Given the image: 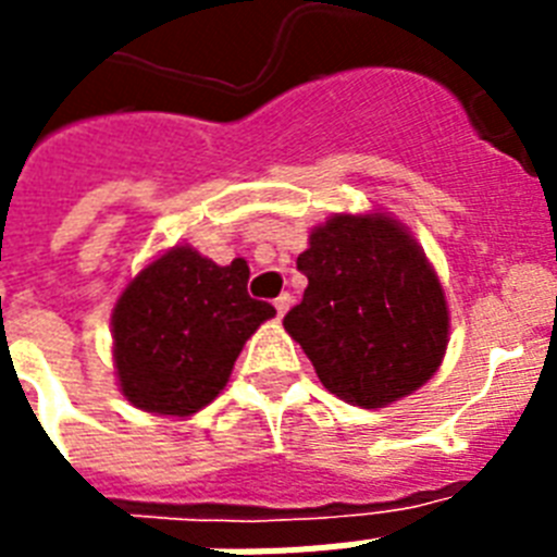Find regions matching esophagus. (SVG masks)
Masks as SVG:
<instances>
[{"mask_svg": "<svg viewBox=\"0 0 557 557\" xmlns=\"http://www.w3.org/2000/svg\"><path fill=\"white\" fill-rule=\"evenodd\" d=\"M288 306H292V295H288V292H283V295H280L277 300H274V309H277L280 318H283V314L288 312Z\"/></svg>", "mask_w": 557, "mask_h": 557, "instance_id": "obj_1", "label": "esophagus"}]
</instances>
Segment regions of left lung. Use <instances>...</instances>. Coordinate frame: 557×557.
<instances>
[{"label": "left lung", "instance_id": "8db88e82", "mask_svg": "<svg viewBox=\"0 0 557 557\" xmlns=\"http://www.w3.org/2000/svg\"><path fill=\"white\" fill-rule=\"evenodd\" d=\"M309 286L283 326L323 387L358 407H384L440 370L448 306L422 248L393 219L335 216L297 257Z\"/></svg>", "mask_w": 557, "mask_h": 557}]
</instances>
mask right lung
<instances>
[{
  "label": "right lung",
  "instance_id": "add662e5",
  "mask_svg": "<svg viewBox=\"0 0 557 557\" xmlns=\"http://www.w3.org/2000/svg\"><path fill=\"white\" fill-rule=\"evenodd\" d=\"M248 262L216 265L178 245L124 288L112 312L124 396L147 413L190 416L227 384L274 306L248 295Z\"/></svg>",
  "mask_w": 557,
  "mask_h": 557
}]
</instances>
